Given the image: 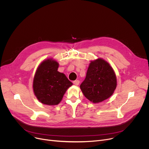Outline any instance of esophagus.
<instances>
[{
  "label": "esophagus",
  "instance_id": "obj_1",
  "mask_svg": "<svg viewBox=\"0 0 149 149\" xmlns=\"http://www.w3.org/2000/svg\"><path fill=\"white\" fill-rule=\"evenodd\" d=\"M73 84L75 85H78L79 84L80 82H79V81H78V80H76V81H73Z\"/></svg>",
  "mask_w": 149,
  "mask_h": 149
}]
</instances>
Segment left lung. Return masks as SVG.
I'll return each mask as SVG.
<instances>
[{
  "instance_id": "1",
  "label": "left lung",
  "mask_w": 149,
  "mask_h": 149,
  "mask_svg": "<svg viewBox=\"0 0 149 149\" xmlns=\"http://www.w3.org/2000/svg\"><path fill=\"white\" fill-rule=\"evenodd\" d=\"M116 77L108 63L102 59L91 61L80 85L85 97L94 103L109 98L116 88Z\"/></svg>"
}]
</instances>
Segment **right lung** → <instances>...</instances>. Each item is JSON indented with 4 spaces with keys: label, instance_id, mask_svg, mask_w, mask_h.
Listing matches in <instances>:
<instances>
[{
    "label": "right lung",
    "instance_id": "right-lung-1",
    "mask_svg": "<svg viewBox=\"0 0 149 149\" xmlns=\"http://www.w3.org/2000/svg\"><path fill=\"white\" fill-rule=\"evenodd\" d=\"M58 68V63L48 59L40 64L34 77V93L44 104H59L66 90L73 85L64 74L57 71Z\"/></svg>",
    "mask_w": 149,
    "mask_h": 149
}]
</instances>
